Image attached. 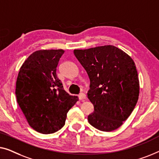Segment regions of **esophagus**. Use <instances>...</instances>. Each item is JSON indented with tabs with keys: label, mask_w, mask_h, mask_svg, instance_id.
Returning a JSON list of instances; mask_svg holds the SVG:
<instances>
[{
	"label": "esophagus",
	"mask_w": 159,
	"mask_h": 159,
	"mask_svg": "<svg viewBox=\"0 0 159 159\" xmlns=\"http://www.w3.org/2000/svg\"><path fill=\"white\" fill-rule=\"evenodd\" d=\"M79 98L80 100H81V101H84V99H86V94H85L84 93H80V94L79 95Z\"/></svg>",
	"instance_id": "esophagus-1"
}]
</instances>
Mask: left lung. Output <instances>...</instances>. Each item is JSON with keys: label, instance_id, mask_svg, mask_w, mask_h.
Returning a JSON list of instances; mask_svg holds the SVG:
<instances>
[{"label": "left lung", "instance_id": "left-lung-1", "mask_svg": "<svg viewBox=\"0 0 159 159\" xmlns=\"http://www.w3.org/2000/svg\"><path fill=\"white\" fill-rule=\"evenodd\" d=\"M73 53L90 79L87 95L94 111L89 115V122L101 131L117 129L131 115L139 97L133 60L113 45L74 50Z\"/></svg>", "mask_w": 159, "mask_h": 159}]
</instances>
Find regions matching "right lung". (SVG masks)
<instances>
[{
	"instance_id": "add662e5",
	"label": "right lung",
	"mask_w": 159,
	"mask_h": 159,
	"mask_svg": "<svg viewBox=\"0 0 159 159\" xmlns=\"http://www.w3.org/2000/svg\"><path fill=\"white\" fill-rule=\"evenodd\" d=\"M63 50L35 51L18 74L16 97L29 125L38 133L50 134L66 123L67 113L79 100L63 89L56 68Z\"/></svg>"
}]
</instances>
